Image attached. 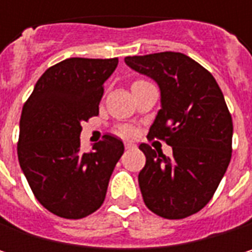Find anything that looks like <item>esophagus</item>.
I'll use <instances>...</instances> for the list:
<instances>
[{"mask_svg":"<svg viewBox=\"0 0 252 252\" xmlns=\"http://www.w3.org/2000/svg\"><path fill=\"white\" fill-rule=\"evenodd\" d=\"M135 147V144L134 143H131V141H126V149H134Z\"/></svg>","mask_w":252,"mask_h":252,"instance_id":"obj_1","label":"esophagus"}]
</instances>
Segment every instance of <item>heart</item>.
Returning a JSON list of instances; mask_svg holds the SVG:
<instances>
[{
    "instance_id": "b5f03b06",
    "label": "heart",
    "mask_w": 252,
    "mask_h": 252,
    "mask_svg": "<svg viewBox=\"0 0 252 252\" xmlns=\"http://www.w3.org/2000/svg\"><path fill=\"white\" fill-rule=\"evenodd\" d=\"M118 132H120L123 137H129V135H132V128H129V126H121V128L118 129Z\"/></svg>"
}]
</instances>
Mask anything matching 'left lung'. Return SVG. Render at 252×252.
I'll use <instances>...</instances> for the list:
<instances>
[{"label": "left lung", "instance_id": "1", "mask_svg": "<svg viewBox=\"0 0 252 252\" xmlns=\"http://www.w3.org/2000/svg\"><path fill=\"white\" fill-rule=\"evenodd\" d=\"M126 64L158 83L162 108L147 138L172 147L165 156L140 144L144 204L165 219L188 218L212 200L230 162L233 126L223 93L204 67L179 52L126 57Z\"/></svg>", "mask_w": 252, "mask_h": 252}]
</instances>
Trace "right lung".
<instances>
[{
  "label": "right lung",
  "mask_w": 252,
  "mask_h": 252,
  "mask_svg": "<svg viewBox=\"0 0 252 252\" xmlns=\"http://www.w3.org/2000/svg\"><path fill=\"white\" fill-rule=\"evenodd\" d=\"M118 58H68L49 67L26 100L17 143L20 168L51 213L81 219L105 201L124 144L105 134L90 152L80 150L81 123L99 115L103 83Z\"/></svg>",
  "instance_id": "right-lung-1"
}]
</instances>
